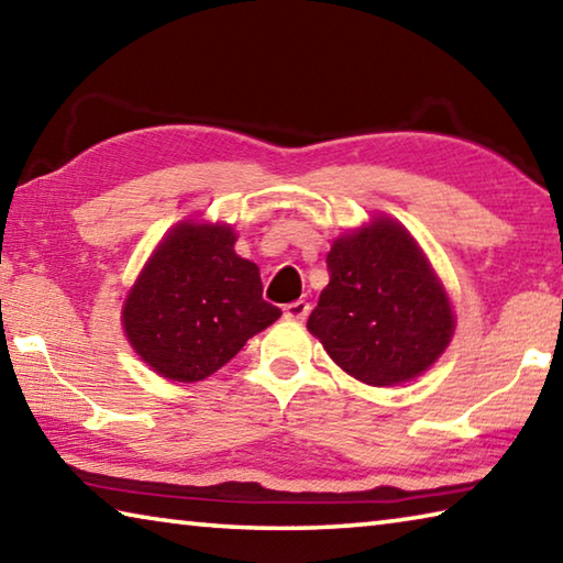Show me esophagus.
Segmentation results:
<instances>
[{"mask_svg":"<svg viewBox=\"0 0 563 563\" xmlns=\"http://www.w3.org/2000/svg\"><path fill=\"white\" fill-rule=\"evenodd\" d=\"M308 312H310V305L305 302V300H295V302H288L283 308V316L288 318V320H305L308 318Z\"/></svg>","mask_w":563,"mask_h":563,"instance_id":"34e87169","label":"esophagus"}]
</instances>
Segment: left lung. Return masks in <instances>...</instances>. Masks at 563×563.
<instances>
[{
	"label": "left lung",
	"mask_w": 563,
	"mask_h": 563,
	"mask_svg": "<svg viewBox=\"0 0 563 563\" xmlns=\"http://www.w3.org/2000/svg\"><path fill=\"white\" fill-rule=\"evenodd\" d=\"M330 283L308 330L360 383L393 387L434 365L454 335V312L412 235L393 218L340 235Z\"/></svg>",
	"instance_id": "left-lung-1"
}]
</instances>
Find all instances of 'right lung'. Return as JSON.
Instances as JSON below:
<instances>
[{
	"instance_id": "obj_1",
	"label": "right lung",
	"mask_w": 563,
	"mask_h": 563,
	"mask_svg": "<svg viewBox=\"0 0 563 563\" xmlns=\"http://www.w3.org/2000/svg\"><path fill=\"white\" fill-rule=\"evenodd\" d=\"M233 245L231 225L180 221L129 290L123 330L161 377L206 379L280 318V308L263 300L258 265Z\"/></svg>"
}]
</instances>
